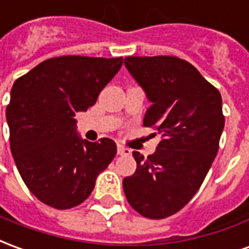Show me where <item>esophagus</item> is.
Returning a JSON list of instances; mask_svg holds the SVG:
<instances>
[{
	"label": "esophagus",
	"instance_id": "34e87169",
	"mask_svg": "<svg viewBox=\"0 0 249 249\" xmlns=\"http://www.w3.org/2000/svg\"><path fill=\"white\" fill-rule=\"evenodd\" d=\"M130 153L132 152L128 148H125L123 145H117V155H120V156H129Z\"/></svg>",
	"mask_w": 249,
	"mask_h": 249
}]
</instances>
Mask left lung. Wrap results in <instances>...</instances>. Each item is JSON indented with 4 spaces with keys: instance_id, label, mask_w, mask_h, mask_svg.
Instances as JSON below:
<instances>
[{
    "instance_id": "8db88e82",
    "label": "left lung",
    "mask_w": 249,
    "mask_h": 249,
    "mask_svg": "<svg viewBox=\"0 0 249 249\" xmlns=\"http://www.w3.org/2000/svg\"><path fill=\"white\" fill-rule=\"evenodd\" d=\"M124 64L151 103L144 125L156 128L161 141L146 159L133 152L137 168L123 188L139 213L165 219L189 203L217 155L224 129L221 96L178 57H126Z\"/></svg>"
}]
</instances>
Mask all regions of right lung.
I'll use <instances>...</instances> for the list:
<instances>
[{
    "label": "right lung",
    "instance_id": "right-lung-1",
    "mask_svg": "<svg viewBox=\"0 0 249 249\" xmlns=\"http://www.w3.org/2000/svg\"><path fill=\"white\" fill-rule=\"evenodd\" d=\"M123 65V57L49 58L16 80L6 108L10 149L21 178L56 209L81 204L116 156L113 140H84L76 113L93 107Z\"/></svg>",
    "mask_w": 249,
    "mask_h": 249
}]
</instances>
